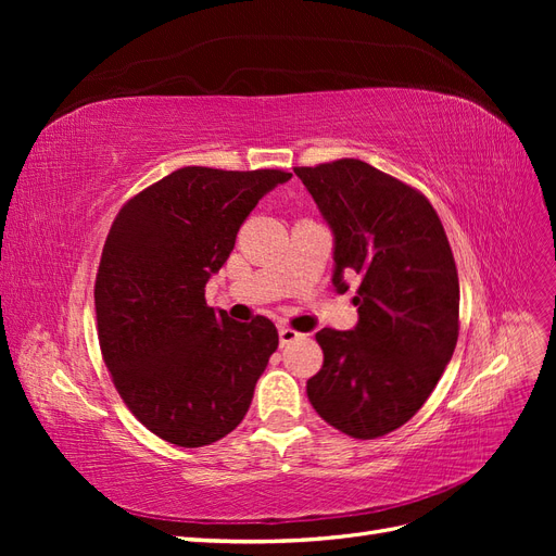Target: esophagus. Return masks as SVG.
<instances>
[{
    "instance_id": "obj_1",
    "label": "esophagus",
    "mask_w": 556,
    "mask_h": 556,
    "mask_svg": "<svg viewBox=\"0 0 556 556\" xmlns=\"http://www.w3.org/2000/svg\"><path fill=\"white\" fill-rule=\"evenodd\" d=\"M278 339H280V345H288V343H294L296 339H301V333L290 329V327H280L278 329Z\"/></svg>"
}]
</instances>
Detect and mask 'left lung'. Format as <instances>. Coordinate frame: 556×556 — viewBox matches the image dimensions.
<instances>
[{
	"mask_svg": "<svg viewBox=\"0 0 556 556\" xmlns=\"http://www.w3.org/2000/svg\"><path fill=\"white\" fill-rule=\"evenodd\" d=\"M294 174L333 233V276L359 274L355 329H319L325 364L308 380L315 413L352 439L406 425L441 380L459 336V278L425 194L362 160Z\"/></svg>",
	"mask_w": 556,
	"mask_h": 556,
	"instance_id": "1",
	"label": "left lung"
}]
</instances>
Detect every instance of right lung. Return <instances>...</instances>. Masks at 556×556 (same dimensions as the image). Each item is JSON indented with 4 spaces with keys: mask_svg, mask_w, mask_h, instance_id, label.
<instances>
[{
    "mask_svg": "<svg viewBox=\"0 0 556 556\" xmlns=\"http://www.w3.org/2000/svg\"><path fill=\"white\" fill-rule=\"evenodd\" d=\"M290 178L185 166L111 225L94 282L99 345L117 394L166 443L211 445L250 408L278 331L262 315L237 323L204 294L250 211Z\"/></svg>",
    "mask_w": 556,
    "mask_h": 556,
    "instance_id": "obj_1",
    "label": "right lung"
}]
</instances>
